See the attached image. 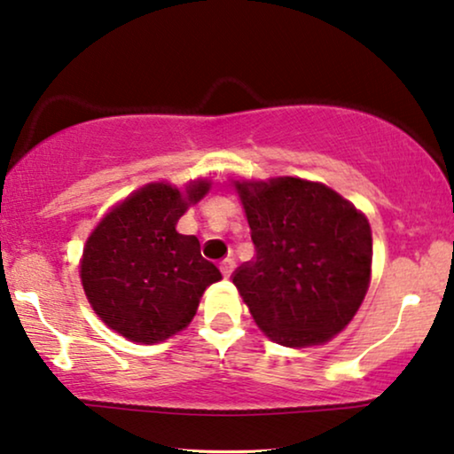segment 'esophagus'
I'll list each match as a JSON object with an SVG mask.
<instances>
[{
	"label": "esophagus",
	"instance_id": "34e87169",
	"mask_svg": "<svg viewBox=\"0 0 454 454\" xmlns=\"http://www.w3.org/2000/svg\"><path fill=\"white\" fill-rule=\"evenodd\" d=\"M234 267H236V263H234V259H232V257H226V259H222V261H220V271H222V276H224V278H230V276H232Z\"/></svg>",
	"mask_w": 454,
	"mask_h": 454
}]
</instances>
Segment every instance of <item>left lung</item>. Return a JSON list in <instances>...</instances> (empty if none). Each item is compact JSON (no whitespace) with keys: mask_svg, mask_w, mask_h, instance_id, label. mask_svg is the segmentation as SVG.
<instances>
[{"mask_svg":"<svg viewBox=\"0 0 454 454\" xmlns=\"http://www.w3.org/2000/svg\"><path fill=\"white\" fill-rule=\"evenodd\" d=\"M254 257L232 284L265 337L323 346L352 323L372 278L366 214L327 184L300 176L232 178Z\"/></svg>","mask_w":454,"mask_h":454,"instance_id":"left-lung-1","label":"left lung"}]
</instances>
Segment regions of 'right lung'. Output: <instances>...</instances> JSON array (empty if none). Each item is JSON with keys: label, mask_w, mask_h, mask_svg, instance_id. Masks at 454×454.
<instances>
[{"label": "right lung", "mask_w": 454, "mask_h": 454, "mask_svg": "<svg viewBox=\"0 0 454 454\" xmlns=\"http://www.w3.org/2000/svg\"><path fill=\"white\" fill-rule=\"evenodd\" d=\"M212 189L206 176L184 187L156 181L102 215L80 259L82 288L98 318L125 340L160 343L187 329L222 273L201 257L193 234L176 232L181 215Z\"/></svg>", "instance_id": "right-lung-1"}]
</instances>
